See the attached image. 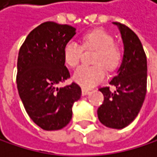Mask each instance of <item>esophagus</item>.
<instances>
[{"label": "esophagus", "instance_id": "1", "mask_svg": "<svg viewBox=\"0 0 157 157\" xmlns=\"http://www.w3.org/2000/svg\"><path fill=\"white\" fill-rule=\"evenodd\" d=\"M81 93H82V95H86V94H88L90 93V91H89L88 89L82 88V91H81Z\"/></svg>", "mask_w": 157, "mask_h": 157}]
</instances>
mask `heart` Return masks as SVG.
<instances>
[{"mask_svg":"<svg viewBox=\"0 0 157 157\" xmlns=\"http://www.w3.org/2000/svg\"><path fill=\"white\" fill-rule=\"evenodd\" d=\"M83 48L95 49L94 65H82L73 75V80L83 88H92L106 78V68L114 70L122 61V50L114 43L113 36L104 30H94L83 34L82 46L68 41L63 50V61L69 67H77L82 58Z\"/></svg>","mask_w":157,"mask_h":157,"instance_id":"obj_1","label":"heart"}]
</instances>
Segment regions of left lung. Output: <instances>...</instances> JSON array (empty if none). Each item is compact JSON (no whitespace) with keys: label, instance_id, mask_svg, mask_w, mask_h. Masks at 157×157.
Instances as JSON below:
<instances>
[{"label":"left lung","instance_id":"1","mask_svg":"<svg viewBox=\"0 0 157 157\" xmlns=\"http://www.w3.org/2000/svg\"><path fill=\"white\" fill-rule=\"evenodd\" d=\"M119 27L124 52L117 75L109 81V86L99 91L104 102L98 109L99 121L107 127L122 129L130 124L138 116L147 91V60L141 42L137 34L124 24L113 22Z\"/></svg>","mask_w":157,"mask_h":157}]
</instances>
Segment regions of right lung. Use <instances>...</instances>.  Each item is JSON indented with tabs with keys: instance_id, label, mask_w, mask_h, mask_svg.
Segmentation results:
<instances>
[{
	"instance_id": "right-lung-1",
	"label": "right lung",
	"mask_w": 157,
	"mask_h": 157,
	"mask_svg": "<svg viewBox=\"0 0 157 157\" xmlns=\"http://www.w3.org/2000/svg\"><path fill=\"white\" fill-rule=\"evenodd\" d=\"M75 34L72 26L47 21L33 29L19 48L17 91L30 118L44 130H59L67 125L74 102L81 95L75 82L57 87L70 78L63 50Z\"/></svg>"
}]
</instances>
